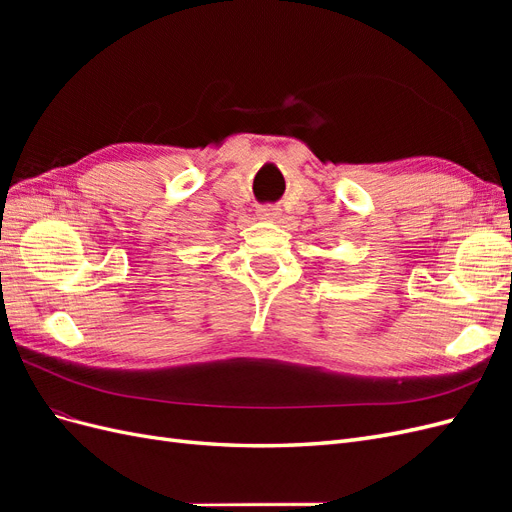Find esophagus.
I'll return each mask as SVG.
<instances>
[{"mask_svg": "<svg viewBox=\"0 0 512 512\" xmlns=\"http://www.w3.org/2000/svg\"><path fill=\"white\" fill-rule=\"evenodd\" d=\"M258 215H260L262 220L275 222V220H280V218H282V211L277 209V207H271V205H267V207H258Z\"/></svg>", "mask_w": 512, "mask_h": 512, "instance_id": "1", "label": "esophagus"}]
</instances>
